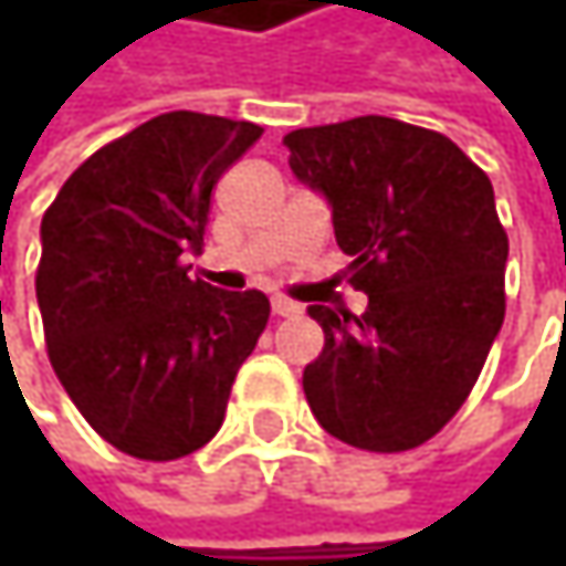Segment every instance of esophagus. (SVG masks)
I'll use <instances>...</instances> for the list:
<instances>
[{
    "label": "esophagus",
    "mask_w": 566,
    "mask_h": 566,
    "mask_svg": "<svg viewBox=\"0 0 566 566\" xmlns=\"http://www.w3.org/2000/svg\"><path fill=\"white\" fill-rule=\"evenodd\" d=\"M272 311H275L279 317H297L304 307H301L297 301H287V297H282V294H275V297H272Z\"/></svg>",
    "instance_id": "34e87169"
}]
</instances>
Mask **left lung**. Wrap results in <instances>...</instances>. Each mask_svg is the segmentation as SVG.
<instances>
[{"instance_id": "left-lung-1", "label": "left lung", "mask_w": 566, "mask_h": 566, "mask_svg": "<svg viewBox=\"0 0 566 566\" xmlns=\"http://www.w3.org/2000/svg\"><path fill=\"white\" fill-rule=\"evenodd\" d=\"M284 147L367 294L360 317L307 307L324 327L301 380L307 406L347 446L416 449L472 394L505 321L492 179L449 137L377 114L291 130Z\"/></svg>"}]
</instances>
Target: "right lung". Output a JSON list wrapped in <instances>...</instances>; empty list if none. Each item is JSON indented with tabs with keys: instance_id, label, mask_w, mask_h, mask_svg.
<instances>
[{
	"instance_id": "1",
	"label": "right lung",
	"mask_w": 566,
	"mask_h": 566,
	"mask_svg": "<svg viewBox=\"0 0 566 566\" xmlns=\"http://www.w3.org/2000/svg\"><path fill=\"white\" fill-rule=\"evenodd\" d=\"M259 124L160 114L67 176L42 219L35 275L45 344L81 416L150 462L202 449L269 324L262 291L189 279L219 176Z\"/></svg>"
}]
</instances>
